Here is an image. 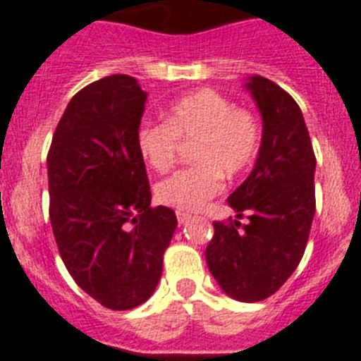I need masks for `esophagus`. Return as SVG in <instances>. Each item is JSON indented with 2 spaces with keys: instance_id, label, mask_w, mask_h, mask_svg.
Masks as SVG:
<instances>
[{
  "instance_id": "obj_1",
  "label": "esophagus",
  "mask_w": 361,
  "mask_h": 361,
  "mask_svg": "<svg viewBox=\"0 0 361 361\" xmlns=\"http://www.w3.org/2000/svg\"><path fill=\"white\" fill-rule=\"evenodd\" d=\"M191 219V215L190 213H186V212H177V220H178V224H186L188 220Z\"/></svg>"
}]
</instances>
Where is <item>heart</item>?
Wrapping results in <instances>:
<instances>
[{"instance_id": "heart-1", "label": "heart", "mask_w": 361, "mask_h": 361, "mask_svg": "<svg viewBox=\"0 0 361 361\" xmlns=\"http://www.w3.org/2000/svg\"><path fill=\"white\" fill-rule=\"evenodd\" d=\"M178 141H195L197 164L175 171L157 184L159 202L197 212L219 195L222 175L237 177L257 157L262 130L257 117L215 90H199L177 99L166 123L145 121L137 130V148L155 171H168L177 161Z\"/></svg>"}]
</instances>
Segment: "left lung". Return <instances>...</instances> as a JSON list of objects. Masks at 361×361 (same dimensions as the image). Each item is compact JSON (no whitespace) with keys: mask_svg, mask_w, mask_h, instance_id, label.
Wrapping results in <instances>:
<instances>
[{"mask_svg":"<svg viewBox=\"0 0 361 361\" xmlns=\"http://www.w3.org/2000/svg\"><path fill=\"white\" fill-rule=\"evenodd\" d=\"M264 133L250 177L228 197L237 219L213 222L206 262L222 291L238 302L269 298L293 275L309 240L317 157L302 110L276 82H247Z\"/></svg>","mask_w":361,"mask_h":361,"instance_id":"left-lung-1","label":"left lung"}]
</instances>
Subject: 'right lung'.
I'll return each mask as SVG.
<instances>
[{
  "label": "right lung",
  "instance_id": "right-lung-1",
  "mask_svg": "<svg viewBox=\"0 0 361 361\" xmlns=\"http://www.w3.org/2000/svg\"><path fill=\"white\" fill-rule=\"evenodd\" d=\"M145 103L130 75L90 82L68 103L47 155L57 250L79 288L111 311L153 295L177 228L173 209L149 208L137 148Z\"/></svg>",
  "mask_w": 361,
  "mask_h": 361
}]
</instances>
